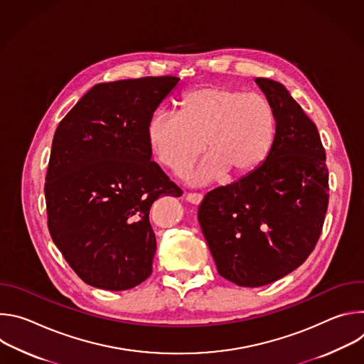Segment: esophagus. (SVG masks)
<instances>
[{"mask_svg": "<svg viewBox=\"0 0 364 364\" xmlns=\"http://www.w3.org/2000/svg\"><path fill=\"white\" fill-rule=\"evenodd\" d=\"M186 200L191 204H200L201 200H203V194H200V193H187Z\"/></svg>", "mask_w": 364, "mask_h": 364, "instance_id": "esophagus-1", "label": "esophagus"}]
</instances>
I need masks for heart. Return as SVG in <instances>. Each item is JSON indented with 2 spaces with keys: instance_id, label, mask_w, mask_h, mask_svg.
Returning <instances> with one entry per match:
<instances>
[{
  "instance_id": "obj_1",
  "label": "heart",
  "mask_w": 364,
  "mask_h": 364,
  "mask_svg": "<svg viewBox=\"0 0 364 364\" xmlns=\"http://www.w3.org/2000/svg\"><path fill=\"white\" fill-rule=\"evenodd\" d=\"M178 109L180 115L155 111L146 122V139L157 161L178 177L193 167L203 148L210 152L190 176L197 186L226 171L230 176L253 171L265 160L275 136L274 108L259 93L201 86L180 97Z\"/></svg>"
}]
</instances>
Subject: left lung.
<instances>
[{"instance_id":"left-lung-1","label":"left lung","mask_w":364,"mask_h":364,"mask_svg":"<svg viewBox=\"0 0 364 364\" xmlns=\"http://www.w3.org/2000/svg\"><path fill=\"white\" fill-rule=\"evenodd\" d=\"M275 112L265 161L207 193L198 222L218 272L239 287H264L305 262L328 205L326 149L316 124L279 82L256 77Z\"/></svg>"}]
</instances>
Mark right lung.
<instances>
[{"instance_id":"obj_1","label":"right lung","mask_w":364,"mask_h":364,"mask_svg":"<svg viewBox=\"0 0 364 364\" xmlns=\"http://www.w3.org/2000/svg\"><path fill=\"white\" fill-rule=\"evenodd\" d=\"M178 80L95 85L56 129L44 184L47 226L87 285L125 291L152 272L157 240L149 209L159 197L183 191L151 161L145 129Z\"/></svg>"}]
</instances>
